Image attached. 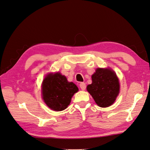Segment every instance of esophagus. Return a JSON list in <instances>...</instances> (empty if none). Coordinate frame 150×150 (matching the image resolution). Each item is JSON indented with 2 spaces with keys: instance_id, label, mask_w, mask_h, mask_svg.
Masks as SVG:
<instances>
[{
  "instance_id": "1",
  "label": "esophagus",
  "mask_w": 150,
  "mask_h": 150,
  "mask_svg": "<svg viewBox=\"0 0 150 150\" xmlns=\"http://www.w3.org/2000/svg\"><path fill=\"white\" fill-rule=\"evenodd\" d=\"M79 86H80V88H81V89L82 90H85V88H86V85H85V83H83V82H82V83H81L79 84Z\"/></svg>"
}]
</instances>
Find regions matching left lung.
Returning a JSON list of instances; mask_svg holds the SVG:
<instances>
[{"label": "left lung", "mask_w": 150, "mask_h": 150, "mask_svg": "<svg viewBox=\"0 0 150 150\" xmlns=\"http://www.w3.org/2000/svg\"><path fill=\"white\" fill-rule=\"evenodd\" d=\"M92 83L86 87L98 106H110L120 92V84L115 72L109 69H97L92 76Z\"/></svg>", "instance_id": "left-lung-1"}]
</instances>
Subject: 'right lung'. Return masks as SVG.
<instances>
[{
  "label": "right lung",
  "mask_w": 150,
  "mask_h": 150,
  "mask_svg": "<svg viewBox=\"0 0 150 150\" xmlns=\"http://www.w3.org/2000/svg\"><path fill=\"white\" fill-rule=\"evenodd\" d=\"M78 91L77 86L68 82L65 76L59 72L47 75L42 82V98L47 106L54 111L66 109L73 95Z\"/></svg>",
  "instance_id": "obj_1"
}]
</instances>
